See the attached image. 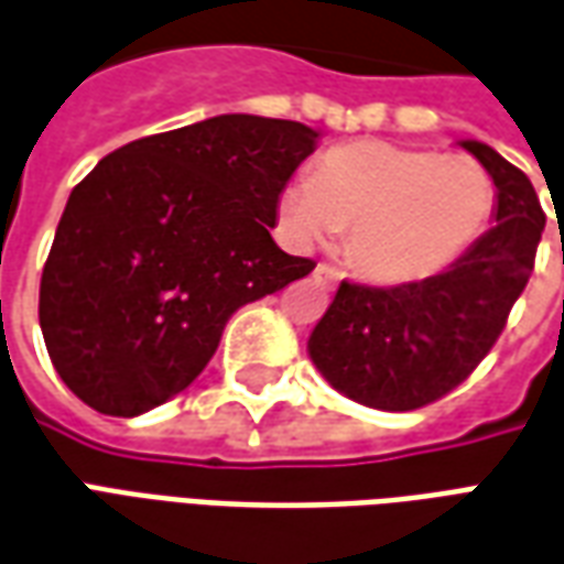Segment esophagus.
I'll return each instance as SVG.
<instances>
[{
    "label": "esophagus",
    "mask_w": 564,
    "mask_h": 564,
    "mask_svg": "<svg viewBox=\"0 0 564 564\" xmlns=\"http://www.w3.org/2000/svg\"><path fill=\"white\" fill-rule=\"evenodd\" d=\"M314 274H317V281H323L326 286L338 283V278H341V271L335 269V265H329V262H319L317 269H314Z\"/></svg>",
    "instance_id": "obj_1"
}]
</instances>
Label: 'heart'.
<instances>
[{"label": "heart", "mask_w": 564, "mask_h": 564, "mask_svg": "<svg viewBox=\"0 0 564 564\" xmlns=\"http://www.w3.org/2000/svg\"><path fill=\"white\" fill-rule=\"evenodd\" d=\"M496 186L471 156L387 141L326 150L311 177L281 193V214L299 245L350 232L347 257L378 283L432 278L484 235Z\"/></svg>", "instance_id": "1"}]
</instances>
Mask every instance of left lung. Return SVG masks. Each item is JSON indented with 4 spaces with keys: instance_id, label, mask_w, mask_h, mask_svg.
Listing matches in <instances>:
<instances>
[{
    "instance_id": "1",
    "label": "left lung",
    "mask_w": 564,
    "mask_h": 564,
    "mask_svg": "<svg viewBox=\"0 0 564 564\" xmlns=\"http://www.w3.org/2000/svg\"><path fill=\"white\" fill-rule=\"evenodd\" d=\"M498 189L496 226L447 271L399 286L344 281L311 335L335 390L378 411H416L471 378L505 332L534 271L546 214L532 181L480 141H465Z\"/></svg>"
}]
</instances>
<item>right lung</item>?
Listing matches in <instances>:
<instances>
[{"label":"right lung","mask_w":564,"mask_h":564,"mask_svg":"<svg viewBox=\"0 0 564 564\" xmlns=\"http://www.w3.org/2000/svg\"><path fill=\"white\" fill-rule=\"evenodd\" d=\"M317 132L220 115L129 141L80 181L39 290L51 362L93 411L139 416L186 390L238 307L314 271L271 229Z\"/></svg>","instance_id":"obj_1"}]
</instances>
